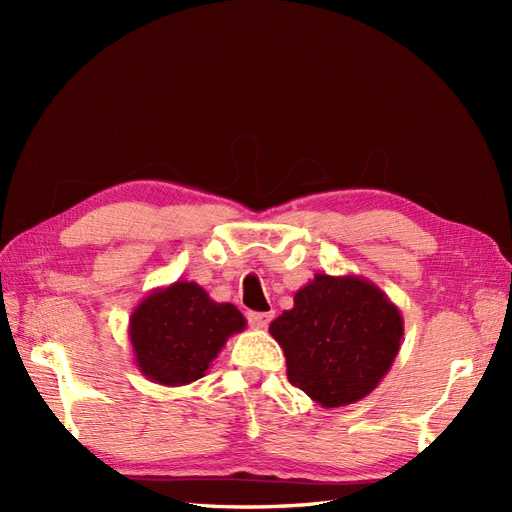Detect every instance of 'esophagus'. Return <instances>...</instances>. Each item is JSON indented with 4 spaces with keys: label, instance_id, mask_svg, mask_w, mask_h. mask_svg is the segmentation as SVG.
Returning a JSON list of instances; mask_svg holds the SVG:
<instances>
[{
    "label": "esophagus",
    "instance_id": "34e87169",
    "mask_svg": "<svg viewBox=\"0 0 512 512\" xmlns=\"http://www.w3.org/2000/svg\"><path fill=\"white\" fill-rule=\"evenodd\" d=\"M273 314L271 312H250L247 314V320H250L252 329H267V324L271 322Z\"/></svg>",
    "mask_w": 512,
    "mask_h": 512
}]
</instances>
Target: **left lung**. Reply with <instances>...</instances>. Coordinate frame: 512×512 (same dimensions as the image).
<instances>
[{"instance_id":"1","label":"left lung","mask_w":512,"mask_h":512,"mask_svg":"<svg viewBox=\"0 0 512 512\" xmlns=\"http://www.w3.org/2000/svg\"><path fill=\"white\" fill-rule=\"evenodd\" d=\"M269 333L282 346L288 380L322 408L350 406L389 374L404 316L361 275L316 273Z\"/></svg>"}]
</instances>
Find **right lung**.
Listing matches in <instances>:
<instances>
[{
  "instance_id": "right-lung-1",
  "label": "right lung",
  "mask_w": 512,
  "mask_h": 512,
  "mask_svg": "<svg viewBox=\"0 0 512 512\" xmlns=\"http://www.w3.org/2000/svg\"><path fill=\"white\" fill-rule=\"evenodd\" d=\"M232 303H218L196 282L153 288L132 309L128 337L138 371L162 386H183L207 374L228 337L245 329Z\"/></svg>"
}]
</instances>
